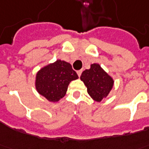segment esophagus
<instances>
[{
  "label": "esophagus",
  "mask_w": 149,
  "mask_h": 149,
  "mask_svg": "<svg viewBox=\"0 0 149 149\" xmlns=\"http://www.w3.org/2000/svg\"><path fill=\"white\" fill-rule=\"evenodd\" d=\"M77 72L78 76H79V77H80V75H81V73H82V70H78Z\"/></svg>",
  "instance_id": "1"
}]
</instances>
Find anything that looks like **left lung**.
<instances>
[{
	"instance_id": "1",
	"label": "left lung",
	"mask_w": 149,
	"mask_h": 149,
	"mask_svg": "<svg viewBox=\"0 0 149 149\" xmlns=\"http://www.w3.org/2000/svg\"><path fill=\"white\" fill-rule=\"evenodd\" d=\"M80 80L87 87L89 95L97 102L102 101L108 95L114 85V80L97 63L91 64V68L85 69Z\"/></svg>"
}]
</instances>
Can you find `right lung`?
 Returning <instances> with one entry per match:
<instances>
[{
    "instance_id": "1",
    "label": "right lung",
    "mask_w": 149,
    "mask_h": 149,
    "mask_svg": "<svg viewBox=\"0 0 149 149\" xmlns=\"http://www.w3.org/2000/svg\"><path fill=\"white\" fill-rule=\"evenodd\" d=\"M77 79V74L70 64L57 60L37 72L35 88L49 102H58L66 94L69 83Z\"/></svg>"
}]
</instances>
